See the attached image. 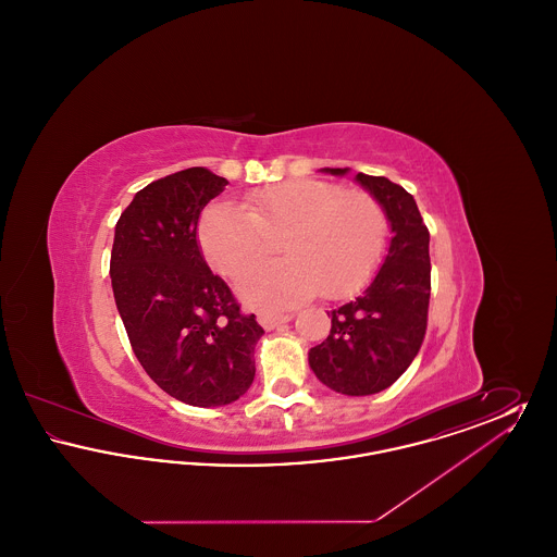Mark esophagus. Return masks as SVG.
<instances>
[{
    "instance_id": "1",
    "label": "esophagus",
    "mask_w": 557,
    "mask_h": 557,
    "mask_svg": "<svg viewBox=\"0 0 557 557\" xmlns=\"http://www.w3.org/2000/svg\"><path fill=\"white\" fill-rule=\"evenodd\" d=\"M257 318H259L261 325H263L265 330H273V327H277L280 323L292 321L294 315H292V313H271V311H259V313H257Z\"/></svg>"
}]
</instances>
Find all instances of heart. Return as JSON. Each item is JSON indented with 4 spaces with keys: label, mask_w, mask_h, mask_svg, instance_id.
Returning <instances> with one entry per match:
<instances>
[{
    "label": "heart",
    "mask_w": 557,
    "mask_h": 557,
    "mask_svg": "<svg viewBox=\"0 0 557 557\" xmlns=\"http://www.w3.org/2000/svg\"><path fill=\"white\" fill-rule=\"evenodd\" d=\"M200 239L230 277L273 257L284 239L288 259L250 269L238 290L250 302L290 307L318 290L338 298L366 286L386 248L388 216L368 191L302 180L252 194L246 209L214 202Z\"/></svg>",
    "instance_id": "obj_1"
}]
</instances>
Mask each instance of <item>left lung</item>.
<instances>
[{
  "label": "left lung",
  "mask_w": 557,
  "mask_h": 557,
  "mask_svg": "<svg viewBox=\"0 0 557 557\" xmlns=\"http://www.w3.org/2000/svg\"><path fill=\"white\" fill-rule=\"evenodd\" d=\"M321 171L338 177L348 173V169ZM355 182L382 205L393 236L366 292L327 313L330 334L309 350V366L327 388L366 397L395 384L424 343L430 234L407 189L366 173H357Z\"/></svg>",
  "instance_id": "8db88e82"
}]
</instances>
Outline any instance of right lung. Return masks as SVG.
<instances>
[{
  "instance_id": "right-lung-1",
  "label": "right lung",
  "mask_w": 557,
  "mask_h": 557,
  "mask_svg": "<svg viewBox=\"0 0 557 557\" xmlns=\"http://www.w3.org/2000/svg\"><path fill=\"white\" fill-rule=\"evenodd\" d=\"M227 186L205 166L133 196L114 227L110 280L137 361L160 388L194 407L238 400L255 380L265 334L214 275L196 238L202 209Z\"/></svg>"
}]
</instances>
